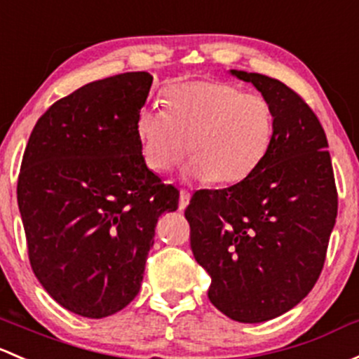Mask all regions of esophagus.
Wrapping results in <instances>:
<instances>
[{"label": "esophagus", "instance_id": "1", "mask_svg": "<svg viewBox=\"0 0 359 359\" xmlns=\"http://www.w3.org/2000/svg\"><path fill=\"white\" fill-rule=\"evenodd\" d=\"M189 201H191V192H189V191H186V189H182V191H180L179 208H180V210H186V206L189 205Z\"/></svg>", "mask_w": 359, "mask_h": 359}]
</instances>
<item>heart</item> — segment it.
I'll return each instance as SVG.
<instances>
[{"instance_id": "b5f03b06", "label": "heart", "mask_w": 359, "mask_h": 359, "mask_svg": "<svg viewBox=\"0 0 359 359\" xmlns=\"http://www.w3.org/2000/svg\"><path fill=\"white\" fill-rule=\"evenodd\" d=\"M167 110L142 107L135 134L142 160L163 173L189 153L186 173L220 186L236 184L262 163L273 139V110L266 97L224 81H191L167 90Z\"/></svg>"}]
</instances>
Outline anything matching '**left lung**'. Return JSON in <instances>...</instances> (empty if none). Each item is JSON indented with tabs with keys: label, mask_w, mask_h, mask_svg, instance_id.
Here are the masks:
<instances>
[{
	"label": "left lung",
	"mask_w": 359,
	"mask_h": 359,
	"mask_svg": "<svg viewBox=\"0 0 359 359\" xmlns=\"http://www.w3.org/2000/svg\"><path fill=\"white\" fill-rule=\"evenodd\" d=\"M230 74L270 101L273 139L246 179L194 192L186 218L211 303L236 322L259 323L292 309L318 280L337 189L327 135L303 97L266 75Z\"/></svg>",
	"instance_id": "left-lung-1"
}]
</instances>
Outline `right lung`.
Returning a JSON list of instances; mask_svg holds the SVG:
<instances>
[{"instance_id": "right-lung-1", "label": "right lung", "mask_w": 359, "mask_h": 359, "mask_svg": "<svg viewBox=\"0 0 359 359\" xmlns=\"http://www.w3.org/2000/svg\"><path fill=\"white\" fill-rule=\"evenodd\" d=\"M151 84L148 72H127L74 90L37 120L22 160L30 266L56 303L86 318L137 296L158 218L179 206L135 134Z\"/></svg>"}]
</instances>
